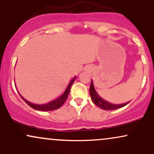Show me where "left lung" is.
I'll list each match as a JSON object with an SVG mask.
<instances>
[{"label":"left lung","instance_id":"left-lung-1","mask_svg":"<svg viewBox=\"0 0 154 154\" xmlns=\"http://www.w3.org/2000/svg\"><path fill=\"white\" fill-rule=\"evenodd\" d=\"M90 95H91V98L93 102L97 106L100 107V109H103V110H114V109H119V108L124 107L130 103V101L127 102L125 103H121V104H113L109 102L106 101V100H104L103 98H102L98 94L96 91H95L94 85H93V80L91 81V86H90Z\"/></svg>","mask_w":154,"mask_h":154}]
</instances>
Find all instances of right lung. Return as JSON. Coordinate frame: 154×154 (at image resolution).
<instances>
[{
    "label": "right lung",
    "instance_id": "add662e5",
    "mask_svg": "<svg viewBox=\"0 0 154 154\" xmlns=\"http://www.w3.org/2000/svg\"><path fill=\"white\" fill-rule=\"evenodd\" d=\"M76 76L75 77H73L71 79L69 85H67V87L65 90V91L63 92V94H61L59 98H56L54 100H51V101L48 102L47 103H43V104H35L31 103V102L28 101L27 100H26L24 97H22V95H20V93H19V94L20 95L21 98H22L23 100H24L26 103H27L29 106L32 108V109H35V110H38V111H54V110H56V109H59L61 106L64 103V102L66 101L67 97H68L69 93L70 92V89H71V87L73 84V82H75V80L76 79Z\"/></svg>",
    "mask_w": 154,
    "mask_h": 154
}]
</instances>
